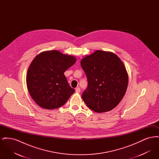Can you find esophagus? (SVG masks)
<instances>
[{
    "instance_id": "34e87169",
    "label": "esophagus",
    "mask_w": 159,
    "mask_h": 159,
    "mask_svg": "<svg viewBox=\"0 0 159 159\" xmlns=\"http://www.w3.org/2000/svg\"><path fill=\"white\" fill-rule=\"evenodd\" d=\"M76 92L77 93H79L80 92V88H79V87H77V88H76Z\"/></svg>"
}]
</instances>
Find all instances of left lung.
<instances>
[{"instance_id": "8db88e82", "label": "left lung", "mask_w": 159, "mask_h": 159, "mask_svg": "<svg viewBox=\"0 0 159 159\" xmlns=\"http://www.w3.org/2000/svg\"><path fill=\"white\" fill-rule=\"evenodd\" d=\"M88 79L82 95L91 110L101 113L109 111L123 98L128 84V75L121 60L111 52L96 51L80 62Z\"/></svg>"}]
</instances>
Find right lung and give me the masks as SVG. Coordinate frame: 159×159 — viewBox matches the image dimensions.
Segmentation results:
<instances>
[{
    "instance_id": "obj_1",
    "label": "right lung",
    "mask_w": 159,
    "mask_h": 159,
    "mask_svg": "<svg viewBox=\"0 0 159 159\" xmlns=\"http://www.w3.org/2000/svg\"><path fill=\"white\" fill-rule=\"evenodd\" d=\"M75 57L53 50L38 54L32 61L26 76L32 99L40 107L53 110L63 106L75 89L64 73L76 62Z\"/></svg>"
}]
</instances>
